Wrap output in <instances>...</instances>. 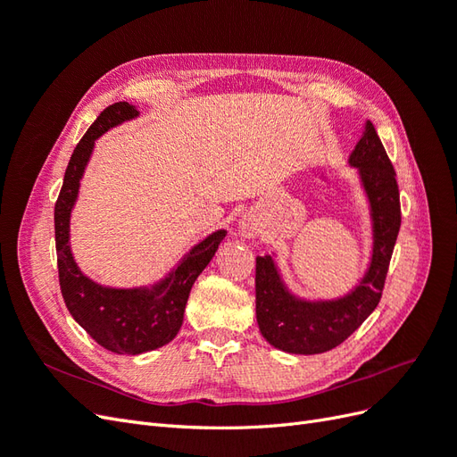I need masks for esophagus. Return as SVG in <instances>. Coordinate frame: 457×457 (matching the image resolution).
Returning <instances> with one entry per match:
<instances>
[{"instance_id": "obj_1", "label": "esophagus", "mask_w": 457, "mask_h": 457, "mask_svg": "<svg viewBox=\"0 0 457 457\" xmlns=\"http://www.w3.org/2000/svg\"><path fill=\"white\" fill-rule=\"evenodd\" d=\"M261 232H262V220L257 213H245L240 219V234L244 238L247 240L257 238Z\"/></svg>"}]
</instances>
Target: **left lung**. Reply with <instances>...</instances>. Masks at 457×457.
Here are the masks:
<instances>
[{"label": "left lung", "instance_id": "1", "mask_svg": "<svg viewBox=\"0 0 457 457\" xmlns=\"http://www.w3.org/2000/svg\"><path fill=\"white\" fill-rule=\"evenodd\" d=\"M349 165L361 179L371 220V255L358 284L341 297L305 299L286 286L274 253L255 261L257 324L262 337L284 353L331 351L361 328L381 299L400 230V196L393 163L370 120L351 152Z\"/></svg>", "mask_w": 457, "mask_h": 457}]
</instances>
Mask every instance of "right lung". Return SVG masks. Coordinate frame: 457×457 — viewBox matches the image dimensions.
Listing matches in <instances>:
<instances>
[{"mask_svg": "<svg viewBox=\"0 0 457 457\" xmlns=\"http://www.w3.org/2000/svg\"><path fill=\"white\" fill-rule=\"evenodd\" d=\"M139 116L129 103L104 108L74 148L64 181L54 204V244H57L59 282L68 311L74 320L101 345L118 354H143L168 345L183 326L185 307L192 284L210 265L219 244L227 237L219 228L190 247L181 261L150 286L110 287L81 272L71 247V217L78 200L95 141L123 121Z\"/></svg>", "mask_w": 457, "mask_h": 457, "instance_id": "add662e5", "label": "right lung"}]
</instances>
